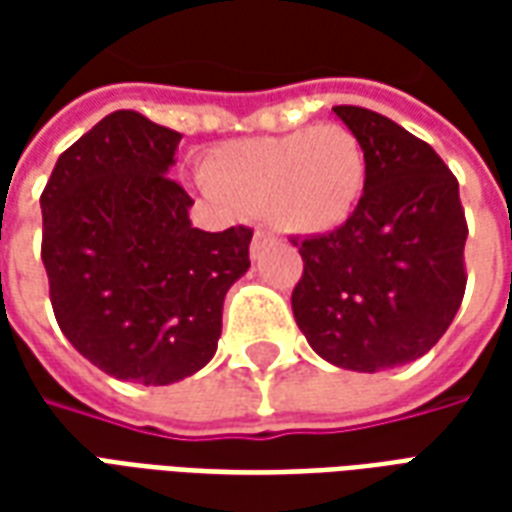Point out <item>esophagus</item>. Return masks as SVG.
I'll list each match as a JSON object with an SVG mask.
<instances>
[{"label":"esophagus","instance_id":"34e87169","mask_svg":"<svg viewBox=\"0 0 512 512\" xmlns=\"http://www.w3.org/2000/svg\"><path fill=\"white\" fill-rule=\"evenodd\" d=\"M268 244H274V235L268 233V230H255L252 244H249V252H252V257H260V252H263Z\"/></svg>","mask_w":512,"mask_h":512}]
</instances>
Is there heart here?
<instances>
[{
    "label": "heart",
    "instance_id": "1",
    "mask_svg": "<svg viewBox=\"0 0 512 512\" xmlns=\"http://www.w3.org/2000/svg\"><path fill=\"white\" fill-rule=\"evenodd\" d=\"M367 153L340 123L252 136L213 150L200 189L222 208L263 213L282 233L323 235L343 227L365 194Z\"/></svg>",
    "mask_w": 512,
    "mask_h": 512
}]
</instances>
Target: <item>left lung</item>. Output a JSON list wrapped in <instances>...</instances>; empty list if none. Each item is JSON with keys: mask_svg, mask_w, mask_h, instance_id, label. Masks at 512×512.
Segmentation results:
<instances>
[{"mask_svg": "<svg viewBox=\"0 0 512 512\" xmlns=\"http://www.w3.org/2000/svg\"><path fill=\"white\" fill-rule=\"evenodd\" d=\"M367 153L365 194L332 233L310 235L290 304L312 351L376 373L428 354L466 290V216L439 153L365 106H334Z\"/></svg>", "mask_w": 512, "mask_h": 512, "instance_id": "8db88e82", "label": "left lung"}]
</instances>
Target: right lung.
Wrapping results in <instances>:
<instances>
[{
	"instance_id": "1",
	"label": "right lung",
	"mask_w": 512,
	"mask_h": 512,
	"mask_svg": "<svg viewBox=\"0 0 512 512\" xmlns=\"http://www.w3.org/2000/svg\"><path fill=\"white\" fill-rule=\"evenodd\" d=\"M178 142L139 112H112L57 158L40 194L62 334L104 373L145 386L211 362L224 296L249 268V227H191L194 200L167 178Z\"/></svg>"
}]
</instances>
